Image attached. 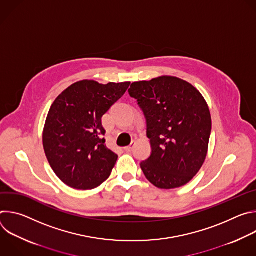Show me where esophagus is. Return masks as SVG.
Listing matches in <instances>:
<instances>
[{
  "label": "esophagus",
  "mask_w": 256,
  "mask_h": 256,
  "mask_svg": "<svg viewBox=\"0 0 256 256\" xmlns=\"http://www.w3.org/2000/svg\"><path fill=\"white\" fill-rule=\"evenodd\" d=\"M134 144H136V142H132V144H130V146H128V147L124 148V151H126V152H132V151L134 150Z\"/></svg>",
  "instance_id": "1"
}]
</instances>
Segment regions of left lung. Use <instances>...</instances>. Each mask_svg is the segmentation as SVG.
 <instances>
[{"instance_id": "left-lung-1", "label": "left lung", "mask_w": 256, "mask_h": 256, "mask_svg": "<svg viewBox=\"0 0 256 256\" xmlns=\"http://www.w3.org/2000/svg\"><path fill=\"white\" fill-rule=\"evenodd\" d=\"M147 118L152 154L140 168L152 184L173 190L188 184L206 158L212 118L202 93L173 76L134 82L128 89Z\"/></svg>"}]
</instances>
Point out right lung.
<instances>
[{
  "label": "right lung",
  "mask_w": 256,
  "mask_h": 256,
  "mask_svg": "<svg viewBox=\"0 0 256 256\" xmlns=\"http://www.w3.org/2000/svg\"><path fill=\"white\" fill-rule=\"evenodd\" d=\"M130 82L82 80L64 90L48 114L42 142L56 176L75 190H93L110 175L118 154L105 144L101 118Z\"/></svg>",
  "instance_id": "add662e5"
}]
</instances>
